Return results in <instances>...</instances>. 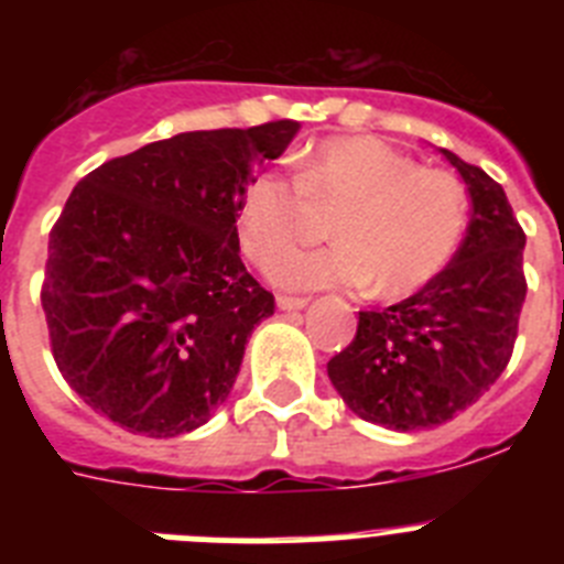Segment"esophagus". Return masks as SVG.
Instances as JSON below:
<instances>
[{
	"instance_id": "esophagus-1",
	"label": "esophagus",
	"mask_w": 564,
	"mask_h": 564,
	"mask_svg": "<svg viewBox=\"0 0 564 564\" xmlns=\"http://www.w3.org/2000/svg\"><path fill=\"white\" fill-rule=\"evenodd\" d=\"M276 305H279V311H302V307H307V299L305 296H285V293H282V296H276Z\"/></svg>"
}]
</instances>
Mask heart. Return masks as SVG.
<instances>
[{"label":"heart","instance_id":"1","mask_svg":"<svg viewBox=\"0 0 564 564\" xmlns=\"http://www.w3.org/2000/svg\"><path fill=\"white\" fill-rule=\"evenodd\" d=\"M311 205L341 207L332 232L337 246L281 256L310 225ZM468 220L460 181L423 169L387 141L356 134L318 143L296 181L259 172L237 200L239 248L251 262L273 268L293 291L367 288L406 296L449 265Z\"/></svg>","mask_w":564,"mask_h":564}]
</instances>
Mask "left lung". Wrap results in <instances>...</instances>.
<instances>
[{"label": "left lung", "mask_w": 564, "mask_h": 564, "mask_svg": "<svg viewBox=\"0 0 564 564\" xmlns=\"http://www.w3.org/2000/svg\"><path fill=\"white\" fill-rule=\"evenodd\" d=\"M441 154L460 172L471 220L452 262L383 311L358 313V330L327 376L358 417L415 432L446 423L506 370L525 302V234L497 181Z\"/></svg>", "instance_id": "left-lung-1"}]
</instances>
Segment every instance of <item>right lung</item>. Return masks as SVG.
Returning <instances> with one entry per match:
<instances>
[{"mask_svg": "<svg viewBox=\"0 0 564 564\" xmlns=\"http://www.w3.org/2000/svg\"><path fill=\"white\" fill-rule=\"evenodd\" d=\"M296 121L200 129L101 163L50 231L42 307L64 381L134 435L192 432L231 395L273 296L239 259L237 200Z\"/></svg>", "mask_w": 564, "mask_h": 564, "instance_id": "1", "label": "right lung"}]
</instances>
